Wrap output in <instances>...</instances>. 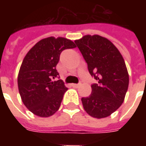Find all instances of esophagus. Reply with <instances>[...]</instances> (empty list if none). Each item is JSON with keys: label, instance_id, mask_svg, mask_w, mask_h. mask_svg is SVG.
I'll use <instances>...</instances> for the list:
<instances>
[{"label": "esophagus", "instance_id": "1", "mask_svg": "<svg viewBox=\"0 0 146 146\" xmlns=\"http://www.w3.org/2000/svg\"><path fill=\"white\" fill-rule=\"evenodd\" d=\"M80 85H81V83H79V84H72V86L74 87V88H78Z\"/></svg>", "mask_w": 146, "mask_h": 146}]
</instances>
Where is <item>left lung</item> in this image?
Instances as JSON below:
<instances>
[{
  "instance_id": "8db88e82",
  "label": "left lung",
  "mask_w": 146,
  "mask_h": 146,
  "mask_svg": "<svg viewBox=\"0 0 146 146\" xmlns=\"http://www.w3.org/2000/svg\"><path fill=\"white\" fill-rule=\"evenodd\" d=\"M75 44L98 81L92 84V94L81 98L84 109L92 117H107L121 106L128 88L125 62L115 45L103 36L86 35Z\"/></svg>"
}]
</instances>
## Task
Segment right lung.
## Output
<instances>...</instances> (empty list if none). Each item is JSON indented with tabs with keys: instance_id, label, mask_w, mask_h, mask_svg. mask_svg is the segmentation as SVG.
<instances>
[{
	"instance_id": "1",
	"label": "right lung",
	"mask_w": 146,
	"mask_h": 146,
	"mask_svg": "<svg viewBox=\"0 0 146 146\" xmlns=\"http://www.w3.org/2000/svg\"><path fill=\"white\" fill-rule=\"evenodd\" d=\"M76 48L64 37L40 40L28 51L18 75V87L22 101L33 114L40 117L52 116L60 107L67 88L58 77L56 66L62 51Z\"/></svg>"
}]
</instances>
